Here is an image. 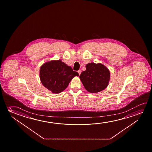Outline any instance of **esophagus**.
<instances>
[{
	"instance_id": "1",
	"label": "esophagus",
	"mask_w": 152,
	"mask_h": 152,
	"mask_svg": "<svg viewBox=\"0 0 152 152\" xmlns=\"http://www.w3.org/2000/svg\"><path fill=\"white\" fill-rule=\"evenodd\" d=\"M81 72H82V71L81 70H79L78 71V74H79V75H80V74H81Z\"/></svg>"
}]
</instances>
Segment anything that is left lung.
I'll use <instances>...</instances> for the list:
<instances>
[{
    "label": "left lung",
    "instance_id": "1",
    "mask_svg": "<svg viewBox=\"0 0 152 152\" xmlns=\"http://www.w3.org/2000/svg\"><path fill=\"white\" fill-rule=\"evenodd\" d=\"M86 69L82 72L80 78L87 91L96 93L107 87L110 80V72L107 68L101 63H88Z\"/></svg>",
    "mask_w": 152,
    "mask_h": 152
}]
</instances>
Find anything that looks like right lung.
Segmentation results:
<instances>
[{
  "label": "right lung",
  "mask_w": 152,
  "mask_h": 152,
  "mask_svg": "<svg viewBox=\"0 0 152 152\" xmlns=\"http://www.w3.org/2000/svg\"><path fill=\"white\" fill-rule=\"evenodd\" d=\"M78 73L61 60L44 64L40 68V79L44 86L53 93H60L67 87L71 80Z\"/></svg>",
  "instance_id": "obj_1"
}]
</instances>
